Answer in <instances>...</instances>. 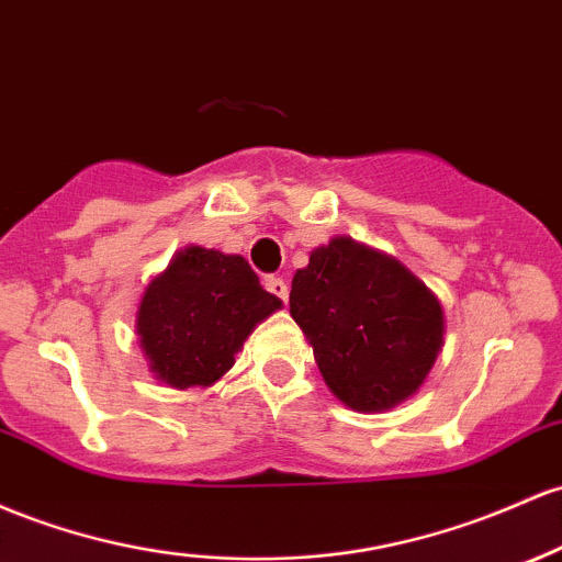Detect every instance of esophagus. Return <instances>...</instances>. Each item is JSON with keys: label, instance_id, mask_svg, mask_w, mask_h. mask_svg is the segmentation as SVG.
<instances>
[{"label": "esophagus", "instance_id": "esophagus-1", "mask_svg": "<svg viewBox=\"0 0 562 562\" xmlns=\"http://www.w3.org/2000/svg\"><path fill=\"white\" fill-rule=\"evenodd\" d=\"M263 285H267V291L274 295V299H280L282 304H288V282L282 280V277H267Z\"/></svg>", "mask_w": 562, "mask_h": 562}]
</instances>
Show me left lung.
<instances>
[{
	"mask_svg": "<svg viewBox=\"0 0 562 562\" xmlns=\"http://www.w3.org/2000/svg\"><path fill=\"white\" fill-rule=\"evenodd\" d=\"M291 317L325 384L355 411H386L427 379L442 347V306L390 256L336 237L291 288Z\"/></svg>",
	"mask_w": 562,
	"mask_h": 562,
	"instance_id": "left-lung-1",
	"label": "left lung"
}]
</instances>
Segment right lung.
<instances>
[{"label":"right lung","mask_w":562,"mask_h":562,"mask_svg":"<svg viewBox=\"0 0 562 562\" xmlns=\"http://www.w3.org/2000/svg\"><path fill=\"white\" fill-rule=\"evenodd\" d=\"M243 256L187 248L140 299L138 336L151 371L176 386H211L261 319L280 310Z\"/></svg>","instance_id":"1"}]
</instances>
